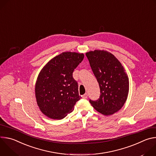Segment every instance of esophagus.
<instances>
[{
	"label": "esophagus",
	"instance_id": "esophagus-1",
	"mask_svg": "<svg viewBox=\"0 0 156 156\" xmlns=\"http://www.w3.org/2000/svg\"><path fill=\"white\" fill-rule=\"evenodd\" d=\"M87 96H88L87 94V93H85L84 95L82 96V98H83V99H86V98H87Z\"/></svg>",
	"mask_w": 156,
	"mask_h": 156
}]
</instances>
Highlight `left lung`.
<instances>
[{"label": "left lung", "instance_id": "left-lung-1", "mask_svg": "<svg viewBox=\"0 0 156 156\" xmlns=\"http://www.w3.org/2000/svg\"><path fill=\"white\" fill-rule=\"evenodd\" d=\"M99 83L101 95L90 100L93 107L104 115H111L122 108L129 92V79L119 60L110 52L95 50L86 53Z\"/></svg>", "mask_w": 156, "mask_h": 156}]
</instances>
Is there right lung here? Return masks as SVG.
<instances>
[{
  "label": "right lung",
  "instance_id": "right-lung-1",
  "mask_svg": "<svg viewBox=\"0 0 156 156\" xmlns=\"http://www.w3.org/2000/svg\"><path fill=\"white\" fill-rule=\"evenodd\" d=\"M83 58L82 53L62 52L49 61L39 72L35 96L39 109L48 117L63 119L81 98L73 72Z\"/></svg>",
  "mask_w": 156,
  "mask_h": 156
}]
</instances>
